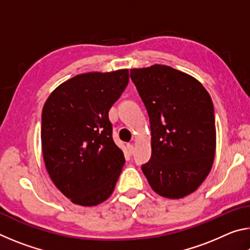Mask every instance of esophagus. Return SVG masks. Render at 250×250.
<instances>
[{"mask_svg":"<svg viewBox=\"0 0 250 250\" xmlns=\"http://www.w3.org/2000/svg\"><path fill=\"white\" fill-rule=\"evenodd\" d=\"M126 147H128V152H129V153L132 154L133 151H134V146H133V145H130V143H129V145L126 146Z\"/></svg>","mask_w":250,"mask_h":250,"instance_id":"1","label":"esophagus"}]
</instances>
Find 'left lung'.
Listing matches in <instances>:
<instances>
[{"label":"left lung","mask_w":250,"mask_h":250,"mask_svg":"<svg viewBox=\"0 0 250 250\" xmlns=\"http://www.w3.org/2000/svg\"><path fill=\"white\" fill-rule=\"evenodd\" d=\"M130 76L150 118L151 159L142 172L159 195L183 198L209 174L216 151L210 96L197 79L166 65Z\"/></svg>","instance_id":"left-lung-1"}]
</instances>
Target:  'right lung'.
Listing matches in <instances>:
<instances>
[{
    "label": "right lung",
    "instance_id": "add662e5",
    "mask_svg": "<svg viewBox=\"0 0 250 250\" xmlns=\"http://www.w3.org/2000/svg\"><path fill=\"white\" fill-rule=\"evenodd\" d=\"M129 70L86 73L59 84L42 111V151L53 183L74 204L96 206L111 195L125 164L108 112Z\"/></svg>",
    "mask_w": 250,
    "mask_h": 250
}]
</instances>
